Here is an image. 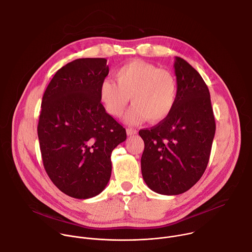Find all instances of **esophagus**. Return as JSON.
<instances>
[{
	"label": "esophagus",
	"mask_w": 252,
	"mask_h": 252,
	"mask_svg": "<svg viewBox=\"0 0 252 252\" xmlns=\"http://www.w3.org/2000/svg\"><path fill=\"white\" fill-rule=\"evenodd\" d=\"M126 133H127V135H134L137 133V130L134 128L128 127V128H126Z\"/></svg>",
	"instance_id": "obj_1"
}]
</instances>
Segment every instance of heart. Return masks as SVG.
<instances>
[{
    "label": "heart",
    "instance_id": "b5f03b06",
    "mask_svg": "<svg viewBox=\"0 0 252 252\" xmlns=\"http://www.w3.org/2000/svg\"><path fill=\"white\" fill-rule=\"evenodd\" d=\"M116 82L105 80L99 87V99L107 114L119 118L131 99L126 116L129 125L149 120L153 124L164 121L177 100V82L167 69L143 62L132 61L115 73Z\"/></svg>",
    "mask_w": 252,
    "mask_h": 252
}]
</instances>
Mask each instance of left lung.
Segmentation results:
<instances>
[{
	"label": "left lung",
	"mask_w": 252,
	"mask_h": 252,
	"mask_svg": "<svg viewBox=\"0 0 252 252\" xmlns=\"http://www.w3.org/2000/svg\"><path fill=\"white\" fill-rule=\"evenodd\" d=\"M177 100L171 114L152 128L140 129L145 141L140 164L143 181L159 194L177 195L202 176L210 156L215 121L208 88L198 71L175 57Z\"/></svg>",
	"instance_id": "8db88e82"
}]
</instances>
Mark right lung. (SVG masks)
I'll use <instances>...</instances> for the list:
<instances>
[{"instance_id": "add662e5", "label": "right lung", "mask_w": 252, "mask_h": 252, "mask_svg": "<svg viewBox=\"0 0 252 252\" xmlns=\"http://www.w3.org/2000/svg\"><path fill=\"white\" fill-rule=\"evenodd\" d=\"M107 74L105 59L75 60L57 71L43 96L38 136L44 167L53 184L74 198L104 189L112 152L126 138L99 99Z\"/></svg>"}]
</instances>
